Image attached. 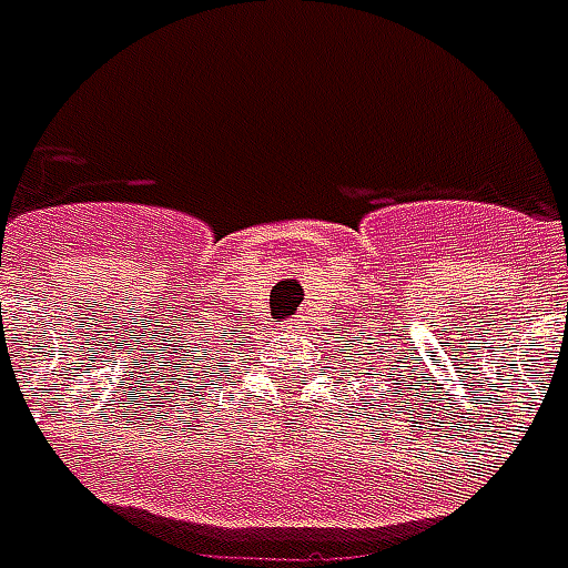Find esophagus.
I'll list each match as a JSON object with an SVG mask.
<instances>
[{"label": "esophagus", "instance_id": "34e87169", "mask_svg": "<svg viewBox=\"0 0 568 568\" xmlns=\"http://www.w3.org/2000/svg\"><path fill=\"white\" fill-rule=\"evenodd\" d=\"M304 325V318H295V322H292V327H301Z\"/></svg>", "mask_w": 568, "mask_h": 568}]
</instances>
